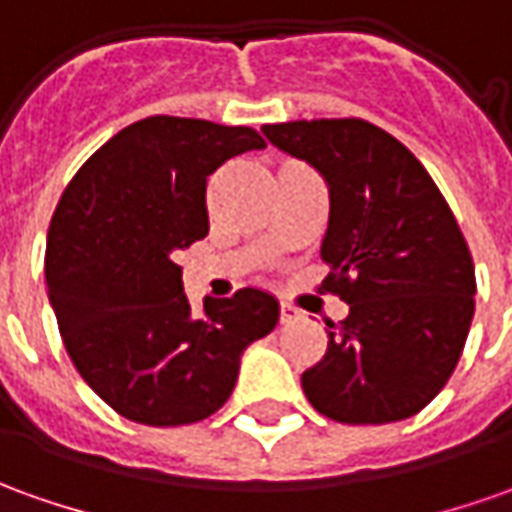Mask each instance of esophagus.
<instances>
[{
    "instance_id": "esophagus-1",
    "label": "esophagus",
    "mask_w": 512,
    "mask_h": 512,
    "mask_svg": "<svg viewBox=\"0 0 512 512\" xmlns=\"http://www.w3.org/2000/svg\"><path fill=\"white\" fill-rule=\"evenodd\" d=\"M294 319H300V311H297L294 305H288V302H280V322L288 325V322H294Z\"/></svg>"
}]
</instances>
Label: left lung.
Here are the masks:
<instances>
[{
	"label": "left lung",
	"mask_w": 512,
	"mask_h": 512,
	"mask_svg": "<svg viewBox=\"0 0 512 512\" xmlns=\"http://www.w3.org/2000/svg\"><path fill=\"white\" fill-rule=\"evenodd\" d=\"M263 134L328 184L322 288L350 305L328 322L322 361L302 373L308 401L353 426L417 415L446 387L474 319V260L446 198L406 145L367 120Z\"/></svg>",
	"instance_id": "obj_1"
}]
</instances>
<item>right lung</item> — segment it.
<instances>
[{
    "instance_id": "right-lung-1",
    "label": "right lung",
    "mask_w": 512,
    "mask_h": 512,
    "mask_svg": "<svg viewBox=\"0 0 512 512\" xmlns=\"http://www.w3.org/2000/svg\"><path fill=\"white\" fill-rule=\"evenodd\" d=\"M243 125L145 117L92 154L69 182L47 235V294L75 370L114 412L184 426L218 412L243 350L274 330L263 288L204 297L193 316L176 252L210 229L207 179L263 151Z\"/></svg>"
}]
</instances>
